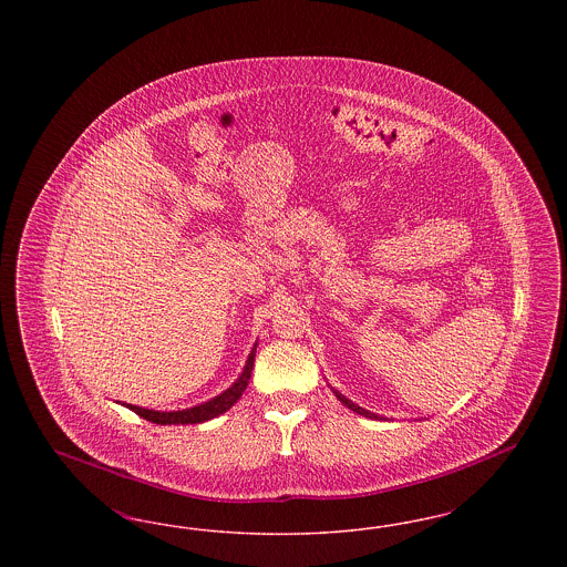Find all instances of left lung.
Instances as JSON below:
<instances>
[{"instance_id": "left-lung-1", "label": "left lung", "mask_w": 567, "mask_h": 567, "mask_svg": "<svg viewBox=\"0 0 567 567\" xmlns=\"http://www.w3.org/2000/svg\"><path fill=\"white\" fill-rule=\"evenodd\" d=\"M333 393H336V398L342 402V404L347 405V408H351L352 412H357V414H361V416H368V419H380L378 414L374 412H368V410H363V408H359L357 404H352L351 400H347L342 393H338L336 389H333Z\"/></svg>"}]
</instances>
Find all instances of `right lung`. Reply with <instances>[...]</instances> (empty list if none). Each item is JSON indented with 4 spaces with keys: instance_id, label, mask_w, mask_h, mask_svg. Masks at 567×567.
Segmentation results:
<instances>
[{
    "instance_id": "1",
    "label": "right lung",
    "mask_w": 567,
    "mask_h": 567,
    "mask_svg": "<svg viewBox=\"0 0 567 567\" xmlns=\"http://www.w3.org/2000/svg\"><path fill=\"white\" fill-rule=\"evenodd\" d=\"M252 363H255V349L248 354L243 377L238 378L225 393L216 395L215 400H210L206 404L193 405V408H187V410H174V412H157V410H146V408L132 404H127L125 408L134 410L137 416L146 419L151 423H157V425H195V423L210 421V419H215L218 414L227 412L231 405L243 398L244 389H246V384L250 380Z\"/></svg>"
}]
</instances>
